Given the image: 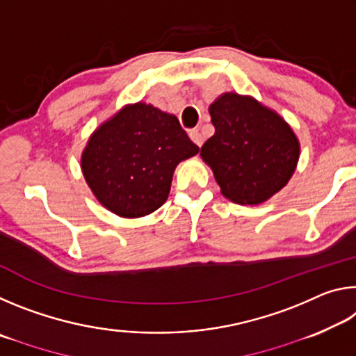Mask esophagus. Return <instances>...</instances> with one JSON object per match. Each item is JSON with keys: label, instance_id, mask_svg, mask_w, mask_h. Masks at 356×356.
Returning <instances> with one entry per match:
<instances>
[{"label": "esophagus", "instance_id": "esophagus-1", "mask_svg": "<svg viewBox=\"0 0 356 356\" xmlns=\"http://www.w3.org/2000/svg\"><path fill=\"white\" fill-rule=\"evenodd\" d=\"M190 138H191V141L196 144V146H202V143H204V136L201 135V131L200 130H191L190 131Z\"/></svg>", "mask_w": 356, "mask_h": 356}]
</instances>
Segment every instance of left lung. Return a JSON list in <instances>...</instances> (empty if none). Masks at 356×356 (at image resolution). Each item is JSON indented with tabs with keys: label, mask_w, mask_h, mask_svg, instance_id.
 I'll return each instance as SVG.
<instances>
[{
	"label": "left lung",
	"mask_w": 356,
	"mask_h": 356,
	"mask_svg": "<svg viewBox=\"0 0 356 356\" xmlns=\"http://www.w3.org/2000/svg\"><path fill=\"white\" fill-rule=\"evenodd\" d=\"M213 136L201 147L221 195L257 206L284 188L297 170L300 141L291 125L251 95L225 92L209 106Z\"/></svg>",
	"instance_id": "8db88e82"
}]
</instances>
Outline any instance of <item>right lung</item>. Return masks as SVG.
Returning a JSON list of instances; mask_svg holds the SVG:
<instances>
[{
	"instance_id": "obj_1",
	"label": "right lung",
	"mask_w": 356,
	"mask_h": 356,
	"mask_svg": "<svg viewBox=\"0 0 356 356\" xmlns=\"http://www.w3.org/2000/svg\"><path fill=\"white\" fill-rule=\"evenodd\" d=\"M197 152L174 114L138 102L94 130L81 171L102 206L120 218H140L163 206L176 166Z\"/></svg>"
}]
</instances>
